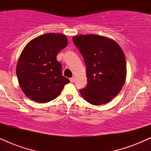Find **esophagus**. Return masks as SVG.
I'll return each instance as SVG.
<instances>
[{
    "label": "esophagus",
    "instance_id": "34e87169",
    "mask_svg": "<svg viewBox=\"0 0 151 151\" xmlns=\"http://www.w3.org/2000/svg\"><path fill=\"white\" fill-rule=\"evenodd\" d=\"M70 80L71 82L73 83V82H74V81H75V79H74V77H72V78H70Z\"/></svg>",
    "mask_w": 151,
    "mask_h": 151
}]
</instances>
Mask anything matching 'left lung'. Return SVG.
<instances>
[{
    "label": "left lung",
    "instance_id": "1",
    "mask_svg": "<svg viewBox=\"0 0 151 151\" xmlns=\"http://www.w3.org/2000/svg\"><path fill=\"white\" fill-rule=\"evenodd\" d=\"M86 65L87 84L80 89L91 104L108 103L120 92L126 77L125 55L115 41L96 35L73 37Z\"/></svg>",
    "mask_w": 151,
    "mask_h": 151
}]
</instances>
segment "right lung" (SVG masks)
Returning <instances> with one entry per match:
<instances>
[{
    "label": "right lung",
    "instance_id": "obj_1",
    "mask_svg": "<svg viewBox=\"0 0 151 151\" xmlns=\"http://www.w3.org/2000/svg\"><path fill=\"white\" fill-rule=\"evenodd\" d=\"M67 45L65 35L47 33L32 40L19 58L16 74L24 93L30 99L47 103L55 99L70 82L62 74L57 55Z\"/></svg>",
    "mask_w": 151,
    "mask_h": 151
}]
</instances>
